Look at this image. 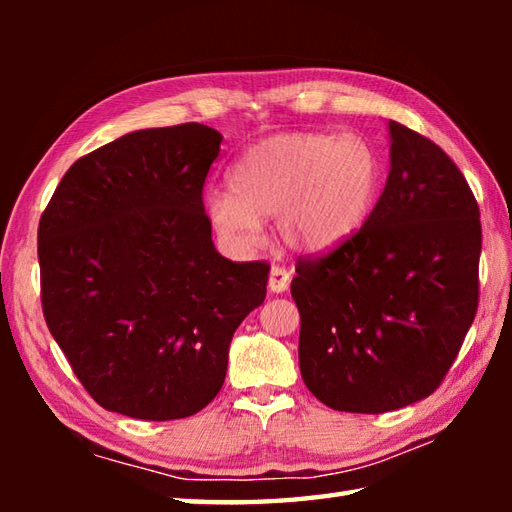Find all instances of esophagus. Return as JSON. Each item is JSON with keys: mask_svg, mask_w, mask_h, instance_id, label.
Here are the masks:
<instances>
[{"mask_svg": "<svg viewBox=\"0 0 512 512\" xmlns=\"http://www.w3.org/2000/svg\"><path fill=\"white\" fill-rule=\"evenodd\" d=\"M290 284V273L286 268L281 266H273L270 268V275H268V290L275 292V295H279V292H284Z\"/></svg>", "mask_w": 512, "mask_h": 512, "instance_id": "1", "label": "esophagus"}]
</instances>
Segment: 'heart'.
<instances>
[{
    "mask_svg": "<svg viewBox=\"0 0 512 512\" xmlns=\"http://www.w3.org/2000/svg\"><path fill=\"white\" fill-rule=\"evenodd\" d=\"M228 193L206 198L215 233L250 248L262 222L297 253L323 255L361 231L380 189V160L358 134H277L259 140L228 169Z\"/></svg>",
    "mask_w": 512,
    "mask_h": 512,
    "instance_id": "b5f03b06",
    "label": "heart"
}]
</instances>
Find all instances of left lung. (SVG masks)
<instances>
[{
	"instance_id": "1",
	"label": "left lung",
	"mask_w": 512,
	"mask_h": 512,
	"mask_svg": "<svg viewBox=\"0 0 512 512\" xmlns=\"http://www.w3.org/2000/svg\"><path fill=\"white\" fill-rule=\"evenodd\" d=\"M383 195L350 242L297 264L299 369L323 405L385 413L427 398L477 310L480 209L444 151L396 121Z\"/></svg>"
}]
</instances>
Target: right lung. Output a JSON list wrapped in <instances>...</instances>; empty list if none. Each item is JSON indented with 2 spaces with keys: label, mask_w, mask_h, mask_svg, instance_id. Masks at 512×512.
I'll use <instances>...</instances> for the list:
<instances>
[{
  "label": "right lung",
  "mask_w": 512,
  "mask_h": 512,
  "mask_svg": "<svg viewBox=\"0 0 512 512\" xmlns=\"http://www.w3.org/2000/svg\"><path fill=\"white\" fill-rule=\"evenodd\" d=\"M222 134H125L65 171L39 222L41 303L76 378L107 411L178 420L224 385L228 347L270 266L217 253L202 187Z\"/></svg>",
  "instance_id": "add662e5"
}]
</instances>
